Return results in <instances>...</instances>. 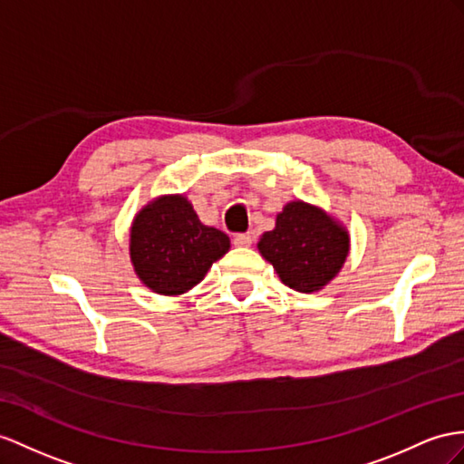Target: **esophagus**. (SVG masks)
Segmentation results:
<instances>
[{"label":"esophagus","instance_id":"34e87169","mask_svg":"<svg viewBox=\"0 0 464 464\" xmlns=\"http://www.w3.org/2000/svg\"><path fill=\"white\" fill-rule=\"evenodd\" d=\"M233 243L237 246H251L253 245V235L251 233H237L233 237Z\"/></svg>","mask_w":464,"mask_h":464}]
</instances>
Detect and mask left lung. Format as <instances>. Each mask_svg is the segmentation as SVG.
Returning a JSON list of instances; mask_svg holds the SVG:
<instances>
[{
  "label": "left lung",
  "mask_w": 464,
  "mask_h": 464,
  "mask_svg": "<svg viewBox=\"0 0 464 464\" xmlns=\"http://www.w3.org/2000/svg\"><path fill=\"white\" fill-rule=\"evenodd\" d=\"M258 251L286 286L312 294L327 286L345 265L349 233L324 209L298 199L284 206L276 227L260 237Z\"/></svg>",
  "instance_id": "left-lung-1"
}]
</instances>
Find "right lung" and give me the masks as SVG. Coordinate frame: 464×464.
<instances>
[{
	"instance_id": "obj_1",
	"label": "right lung",
	"mask_w": 464,
	"mask_h": 464,
	"mask_svg": "<svg viewBox=\"0 0 464 464\" xmlns=\"http://www.w3.org/2000/svg\"><path fill=\"white\" fill-rule=\"evenodd\" d=\"M229 246V237L201 223L180 194L152 199L130 225V263L140 282L162 295L194 288Z\"/></svg>"
}]
</instances>
